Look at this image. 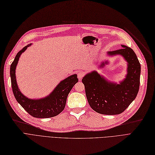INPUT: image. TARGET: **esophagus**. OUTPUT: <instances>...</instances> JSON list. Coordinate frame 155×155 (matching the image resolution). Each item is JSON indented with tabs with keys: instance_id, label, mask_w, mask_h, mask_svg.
I'll list each match as a JSON object with an SVG mask.
<instances>
[{
	"instance_id": "1",
	"label": "esophagus",
	"mask_w": 155,
	"mask_h": 155,
	"mask_svg": "<svg viewBox=\"0 0 155 155\" xmlns=\"http://www.w3.org/2000/svg\"><path fill=\"white\" fill-rule=\"evenodd\" d=\"M84 75H85L84 72H83V71H79V72L77 73V76H78V78L79 80H81V79L84 77Z\"/></svg>"
}]
</instances>
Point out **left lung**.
I'll return each instance as SVG.
<instances>
[{
  "label": "left lung",
  "instance_id": "left-lung-1",
  "mask_svg": "<svg viewBox=\"0 0 155 155\" xmlns=\"http://www.w3.org/2000/svg\"><path fill=\"white\" fill-rule=\"evenodd\" d=\"M122 46L121 49L109 52L111 55L120 54L128 62L126 78L120 84L107 82L96 71L86 74L82 80L89 106L98 113L109 115L120 114L138 94L140 64L131 48L124 45Z\"/></svg>",
  "mask_w": 155,
  "mask_h": 155
}]
</instances>
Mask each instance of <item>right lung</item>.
<instances>
[{"label": "right lung", "instance_id": "1", "mask_svg": "<svg viewBox=\"0 0 155 155\" xmlns=\"http://www.w3.org/2000/svg\"><path fill=\"white\" fill-rule=\"evenodd\" d=\"M29 45L20 51L10 66V76L12 90L17 101L30 115L35 118H51L58 115L65 107L68 94L74 85L78 82L77 74H73L60 83L54 90L46 98L40 100L28 98L21 93L18 88L15 69L20 56L26 50Z\"/></svg>", "mask_w": 155, "mask_h": 155}]
</instances>
